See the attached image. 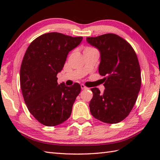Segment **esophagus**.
Returning <instances> with one entry per match:
<instances>
[{"instance_id":"esophagus-1","label":"esophagus","mask_w":160,"mask_h":160,"mask_svg":"<svg viewBox=\"0 0 160 160\" xmlns=\"http://www.w3.org/2000/svg\"><path fill=\"white\" fill-rule=\"evenodd\" d=\"M80 87H81V89H82V90H88V88H87V87H85L84 85H81Z\"/></svg>"}]
</instances>
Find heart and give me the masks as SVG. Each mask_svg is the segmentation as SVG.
<instances>
[{
    "mask_svg": "<svg viewBox=\"0 0 160 160\" xmlns=\"http://www.w3.org/2000/svg\"><path fill=\"white\" fill-rule=\"evenodd\" d=\"M89 48H86L85 49H89Z\"/></svg>",
    "mask_w": 160,
    "mask_h": 160,
    "instance_id": "heart-1",
    "label": "heart"
}]
</instances>
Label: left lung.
Returning <instances> with one entry per match:
<instances>
[{
	"label": "left lung",
	"mask_w": 160,
	"mask_h": 160,
	"mask_svg": "<svg viewBox=\"0 0 160 160\" xmlns=\"http://www.w3.org/2000/svg\"><path fill=\"white\" fill-rule=\"evenodd\" d=\"M89 44L100 53L99 72L104 78V90L92 88L90 110L94 118L116 123L128 116L136 102L141 86L137 55L126 40L114 34L87 37Z\"/></svg>",
	"instance_id": "1"
}]
</instances>
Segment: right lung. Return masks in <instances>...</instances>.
I'll return each mask as SVG.
<instances>
[{
  "label": "right lung",
  "mask_w": 160,
  "mask_h": 160,
  "mask_svg": "<svg viewBox=\"0 0 160 160\" xmlns=\"http://www.w3.org/2000/svg\"><path fill=\"white\" fill-rule=\"evenodd\" d=\"M82 39L50 32L35 39L26 51L20 68L22 92L29 112L43 125H59L71 114L80 85H58L57 74Z\"/></svg>",
  "instance_id": "obj_1"
}]
</instances>
